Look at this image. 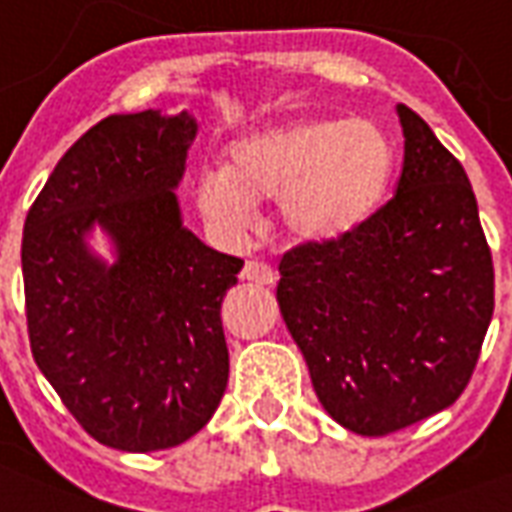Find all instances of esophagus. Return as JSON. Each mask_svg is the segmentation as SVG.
Listing matches in <instances>:
<instances>
[{
    "instance_id": "esophagus-1",
    "label": "esophagus",
    "mask_w": 512,
    "mask_h": 512,
    "mask_svg": "<svg viewBox=\"0 0 512 512\" xmlns=\"http://www.w3.org/2000/svg\"><path fill=\"white\" fill-rule=\"evenodd\" d=\"M242 281L259 283V286H272V283H275V270H272L270 264L253 259L242 267Z\"/></svg>"
}]
</instances>
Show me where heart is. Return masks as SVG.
<instances>
[{
	"label": "heart",
	"instance_id": "1",
	"mask_svg": "<svg viewBox=\"0 0 512 512\" xmlns=\"http://www.w3.org/2000/svg\"><path fill=\"white\" fill-rule=\"evenodd\" d=\"M393 177V147L374 122L297 114L242 133L226 169H204L196 204L223 231H242L256 204L278 199L286 231L305 242L352 234L382 204Z\"/></svg>",
	"mask_w": 512,
	"mask_h": 512
}]
</instances>
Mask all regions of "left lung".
Returning <instances> with one entry per match:
<instances>
[{
    "mask_svg": "<svg viewBox=\"0 0 512 512\" xmlns=\"http://www.w3.org/2000/svg\"><path fill=\"white\" fill-rule=\"evenodd\" d=\"M395 196L335 242L283 253L278 305L335 423L384 436L464 393L494 313V261L464 166L398 106Z\"/></svg>",
    "mask_w": 512,
    "mask_h": 512,
    "instance_id": "left-lung-1",
    "label": "left lung"
}]
</instances>
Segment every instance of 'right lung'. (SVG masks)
I'll use <instances>...</instances> for the list:
<instances>
[{"mask_svg": "<svg viewBox=\"0 0 512 512\" xmlns=\"http://www.w3.org/2000/svg\"><path fill=\"white\" fill-rule=\"evenodd\" d=\"M196 119L111 114L26 212L21 270L37 368L100 445L152 453L199 434L229 382L220 302L242 259L182 226L174 188ZM107 231L118 261L88 251Z\"/></svg>", "mask_w": 512, "mask_h": 512, "instance_id": "1", "label": "right lung"}]
</instances>
